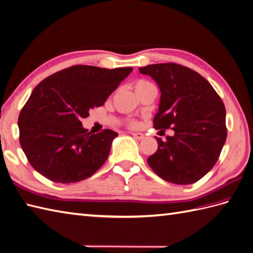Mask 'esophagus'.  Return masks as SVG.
Returning a JSON list of instances; mask_svg holds the SVG:
<instances>
[{
	"label": "esophagus",
	"mask_w": 253,
	"mask_h": 253,
	"mask_svg": "<svg viewBox=\"0 0 253 253\" xmlns=\"http://www.w3.org/2000/svg\"><path fill=\"white\" fill-rule=\"evenodd\" d=\"M132 136L136 139H143L145 137V135L143 133H132Z\"/></svg>",
	"instance_id": "obj_1"
}]
</instances>
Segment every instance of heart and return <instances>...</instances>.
Returning <instances> with one entry per match:
<instances>
[{"label":"heart","mask_w":253,"mask_h":253,"mask_svg":"<svg viewBox=\"0 0 253 253\" xmlns=\"http://www.w3.org/2000/svg\"><path fill=\"white\" fill-rule=\"evenodd\" d=\"M149 85H152V84H150L149 82H147V80H145V79H139V80H137V82H135L134 88H135V90H137V89H140V88L149 87ZM130 126L131 127H137L138 122L137 121H131Z\"/></svg>","instance_id":"heart-1"}]
</instances>
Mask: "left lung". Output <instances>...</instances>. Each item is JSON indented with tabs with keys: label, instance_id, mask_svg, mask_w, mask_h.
<instances>
[{
	"label": "left lung",
	"instance_id": "obj_1",
	"mask_svg": "<svg viewBox=\"0 0 253 253\" xmlns=\"http://www.w3.org/2000/svg\"><path fill=\"white\" fill-rule=\"evenodd\" d=\"M156 80L161 97L153 126L171 127L174 136L158 140L147 162L162 179L176 184L200 180L218 161L226 139L225 107L212 85L199 73L176 63L139 67Z\"/></svg>",
	"mask_w": 253,
	"mask_h": 253
}]
</instances>
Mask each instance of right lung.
<instances>
[{"instance_id":"right-lung-1","label":"right lung","mask_w":253,"mask_h":253,"mask_svg":"<svg viewBox=\"0 0 253 253\" xmlns=\"http://www.w3.org/2000/svg\"><path fill=\"white\" fill-rule=\"evenodd\" d=\"M132 71L74 65L36 85L18 118L21 148L36 171L51 181L72 183L105 163L118 134L109 128L92 134L80 120L104 105Z\"/></svg>"}]
</instances>
